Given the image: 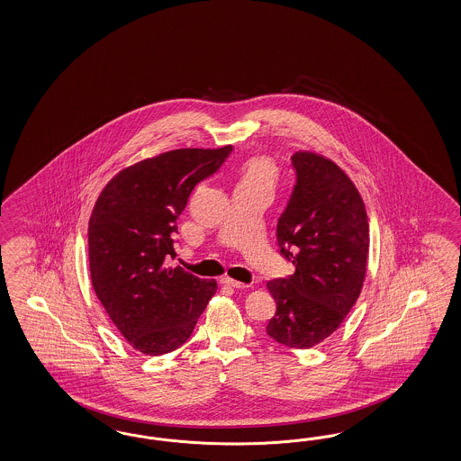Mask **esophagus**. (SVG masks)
I'll use <instances>...</instances> for the list:
<instances>
[{
    "instance_id": "esophagus-1",
    "label": "esophagus",
    "mask_w": 461,
    "mask_h": 461,
    "mask_svg": "<svg viewBox=\"0 0 461 461\" xmlns=\"http://www.w3.org/2000/svg\"><path fill=\"white\" fill-rule=\"evenodd\" d=\"M221 284L228 285V287H233V289H247V287H250L249 284H243V282H238V280L230 279V277H223Z\"/></svg>"
}]
</instances>
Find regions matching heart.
I'll list each match as a JSON object with an SVG mask.
<instances>
[{"instance_id":"b5f03b06","label":"heart","mask_w":461,"mask_h":461,"mask_svg":"<svg viewBox=\"0 0 461 461\" xmlns=\"http://www.w3.org/2000/svg\"><path fill=\"white\" fill-rule=\"evenodd\" d=\"M279 170L268 157H251L240 167L238 185L243 187H266L272 191L277 184Z\"/></svg>"}]
</instances>
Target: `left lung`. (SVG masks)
<instances>
[{"label": "left lung", "instance_id": "obj_1", "mask_svg": "<svg viewBox=\"0 0 461 461\" xmlns=\"http://www.w3.org/2000/svg\"><path fill=\"white\" fill-rule=\"evenodd\" d=\"M293 166L297 182L279 218L277 243L295 272L267 282L277 304L267 335L306 349L333 335L355 306L370 235L362 195L345 170L307 150L293 155Z\"/></svg>", "mask_w": 461, "mask_h": 461}]
</instances>
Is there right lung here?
I'll use <instances>...</instances> for the list:
<instances>
[{
  "mask_svg": "<svg viewBox=\"0 0 461 461\" xmlns=\"http://www.w3.org/2000/svg\"><path fill=\"white\" fill-rule=\"evenodd\" d=\"M231 152L177 149L120 170L98 195L87 226L93 289L130 347L158 357L179 348L216 294L174 257L177 218L195 184L214 174Z\"/></svg>",
  "mask_w": 461,
  "mask_h": 461,
  "instance_id": "obj_1",
  "label": "right lung"
}]
</instances>
